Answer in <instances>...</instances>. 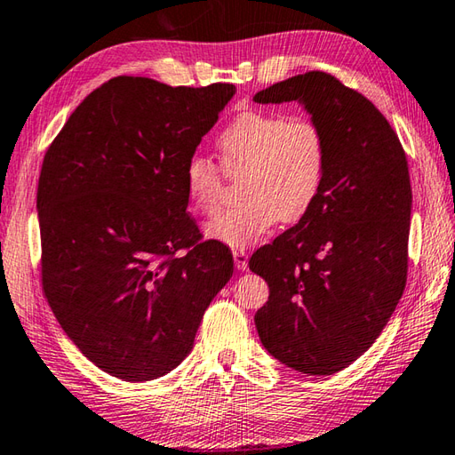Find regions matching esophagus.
<instances>
[{
    "mask_svg": "<svg viewBox=\"0 0 455 455\" xmlns=\"http://www.w3.org/2000/svg\"><path fill=\"white\" fill-rule=\"evenodd\" d=\"M234 263H235V267L239 271H245L247 269V253L243 250H235L234 251Z\"/></svg>",
    "mask_w": 455,
    "mask_h": 455,
    "instance_id": "esophagus-1",
    "label": "esophagus"
}]
</instances>
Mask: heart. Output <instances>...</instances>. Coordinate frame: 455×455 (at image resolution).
Returning <instances> with one entry per match:
<instances>
[{
	"label": "heart",
	"instance_id": "1",
	"mask_svg": "<svg viewBox=\"0 0 455 455\" xmlns=\"http://www.w3.org/2000/svg\"><path fill=\"white\" fill-rule=\"evenodd\" d=\"M221 166L231 178L245 176L242 208L218 213L204 226L212 242L250 247L269 234L277 220L293 224L315 205L327 176L329 147L311 118L247 110L218 136ZM188 200L200 213L220 205L224 172L205 156L186 162Z\"/></svg>",
	"mask_w": 455,
	"mask_h": 455
}]
</instances>
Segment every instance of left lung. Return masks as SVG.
Returning a JSON list of instances; mask_svg holds the SVG:
<instances>
[{
    "instance_id": "8db88e82",
    "label": "left lung",
    "mask_w": 455,
    "mask_h": 455,
    "mask_svg": "<svg viewBox=\"0 0 455 455\" xmlns=\"http://www.w3.org/2000/svg\"><path fill=\"white\" fill-rule=\"evenodd\" d=\"M253 100L299 102L327 139L319 198L251 255L250 269L269 285L255 313L267 353L293 371L329 376L371 348L404 293L412 212L406 154L380 110L332 75H295Z\"/></svg>"
}]
</instances>
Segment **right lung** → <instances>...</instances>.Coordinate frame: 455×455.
<instances>
[{
  "mask_svg": "<svg viewBox=\"0 0 455 455\" xmlns=\"http://www.w3.org/2000/svg\"><path fill=\"white\" fill-rule=\"evenodd\" d=\"M234 94L226 83L116 76L75 108L43 158V291L67 337L116 379L174 371L234 273L224 243H200L184 184Z\"/></svg>",
  "mask_w": 455,
  "mask_h": 455,
  "instance_id": "obj_1",
  "label": "right lung"
}]
</instances>
